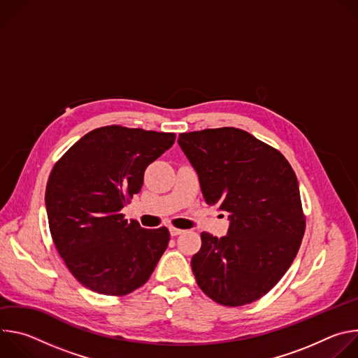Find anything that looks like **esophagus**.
<instances>
[{
	"label": "esophagus",
	"mask_w": 358,
	"mask_h": 358,
	"mask_svg": "<svg viewBox=\"0 0 358 358\" xmlns=\"http://www.w3.org/2000/svg\"><path fill=\"white\" fill-rule=\"evenodd\" d=\"M184 231L182 229H178L176 227H170V235L171 236H177V235H181Z\"/></svg>",
	"instance_id": "esophagus-1"
}]
</instances>
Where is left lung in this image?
I'll return each instance as SVG.
<instances>
[{
    "label": "left lung",
    "instance_id": "1",
    "mask_svg": "<svg viewBox=\"0 0 358 358\" xmlns=\"http://www.w3.org/2000/svg\"><path fill=\"white\" fill-rule=\"evenodd\" d=\"M206 202L228 214L222 238L201 234L191 268L201 290L224 306L266 294L286 273L304 235L299 184L282 152L235 127L181 133Z\"/></svg>",
    "mask_w": 358,
    "mask_h": 358
}]
</instances>
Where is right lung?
Returning a JSON list of instances; mask_svg holds the SVG:
<instances>
[{
  "label": "right lung",
  "instance_id": "1",
  "mask_svg": "<svg viewBox=\"0 0 358 358\" xmlns=\"http://www.w3.org/2000/svg\"><path fill=\"white\" fill-rule=\"evenodd\" d=\"M174 133L106 126L85 134L50 171L45 206L54 243L85 287L123 296L143 286L167 249L166 227L145 229L120 214Z\"/></svg>",
  "mask_w": 358,
  "mask_h": 358
}]
</instances>
